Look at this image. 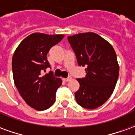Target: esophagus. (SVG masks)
Wrapping results in <instances>:
<instances>
[{
    "label": "esophagus",
    "mask_w": 135,
    "mask_h": 135,
    "mask_svg": "<svg viewBox=\"0 0 135 135\" xmlns=\"http://www.w3.org/2000/svg\"><path fill=\"white\" fill-rule=\"evenodd\" d=\"M71 77L70 76H69L67 78L64 79V82H69V80H71Z\"/></svg>",
    "instance_id": "34e87169"
}]
</instances>
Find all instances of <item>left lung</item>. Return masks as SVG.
I'll list each match as a JSON object with an SVG mask.
<instances>
[{
    "label": "left lung",
    "instance_id": "obj_1",
    "mask_svg": "<svg viewBox=\"0 0 135 135\" xmlns=\"http://www.w3.org/2000/svg\"><path fill=\"white\" fill-rule=\"evenodd\" d=\"M67 39L78 65L86 68V76L77 79L80 87L74 93L76 101L88 109L100 107L110 98L119 77L116 52L108 42L93 32Z\"/></svg>",
    "mask_w": 135,
    "mask_h": 135
}]
</instances>
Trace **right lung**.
Returning a JSON list of instances; mask_svg holds the SVG:
<instances>
[{
	"instance_id": "add662e5",
	"label": "right lung",
	"mask_w": 135,
	"mask_h": 135,
	"mask_svg": "<svg viewBox=\"0 0 135 135\" xmlns=\"http://www.w3.org/2000/svg\"><path fill=\"white\" fill-rule=\"evenodd\" d=\"M64 37L63 35H49L33 33L24 39L13 53L12 71L14 84L22 98L35 110L50 108L56 100V93L62 80L43 71L50 67L47 54L51 47Z\"/></svg>"
}]
</instances>
